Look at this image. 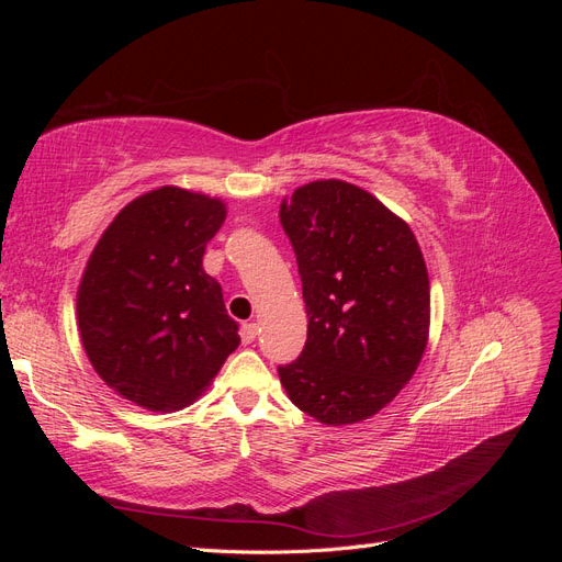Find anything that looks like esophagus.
Segmentation results:
<instances>
[{"mask_svg":"<svg viewBox=\"0 0 562 562\" xmlns=\"http://www.w3.org/2000/svg\"><path fill=\"white\" fill-rule=\"evenodd\" d=\"M239 335H241V342L244 345H250L252 339H255V335H258V326H255V323H244Z\"/></svg>","mask_w":562,"mask_h":562,"instance_id":"obj_1","label":"esophagus"}]
</instances>
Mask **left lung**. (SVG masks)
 Instances as JSON below:
<instances>
[{
  "instance_id": "1",
  "label": "left lung",
  "mask_w": 562,
  "mask_h": 562,
  "mask_svg": "<svg viewBox=\"0 0 562 562\" xmlns=\"http://www.w3.org/2000/svg\"><path fill=\"white\" fill-rule=\"evenodd\" d=\"M307 304V342L279 366L310 417L353 424L375 415L417 370L429 335V277L415 234L384 203L342 180L283 199Z\"/></svg>"
}]
</instances>
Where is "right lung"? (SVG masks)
<instances>
[{
	"instance_id": "1",
	"label": "right lung",
	"mask_w": 562,
	"mask_h": 562,
	"mask_svg": "<svg viewBox=\"0 0 562 562\" xmlns=\"http://www.w3.org/2000/svg\"><path fill=\"white\" fill-rule=\"evenodd\" d=\"M225 203L178 187L131 201L83 271L77 318L108 386L147 411L190 405L239 347L223 288L201 267Z\"/></svg>"
}]
</instances>
